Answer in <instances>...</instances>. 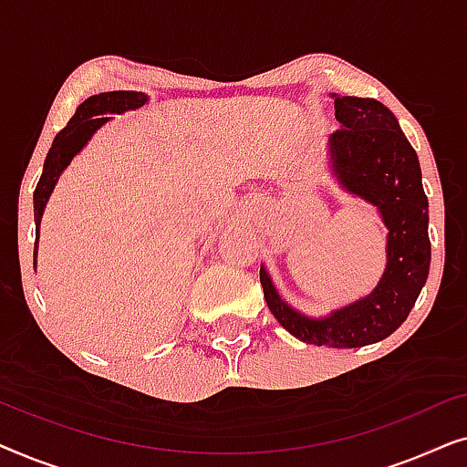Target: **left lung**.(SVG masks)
Returning a JSON list of instances; mask_svg holds the SVG:
<instances>
[{
    "mask_svg": "<svg viewBox=\"0 0 467 467\" xmlns=\"http://www.w3.org/2000/svg\"><path fill=\"white\" fill-rule=\"evenodd\" d=\"M340 130L327 140L329 170L348 195L372 203L387 227V265L368 296L308 317L280 296L261 265V286L276 321L306 344L359 348L393 334L410 315L430 274L431 244L427 235V203L414 149L380 101L331 93Z\"/></svg>",
    "mask_w": 467,
    "mask_h": 467,
    "instance_id": "obj_1",
    "label": "left lung"
}]
</instances>
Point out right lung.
Returning <instances> with one entry per match:
<instances>
[{"instance_id": "add662e5", "label": "right lung", "mask_w": 467, "mask_h": 467, "mask_svg": "<svg viewBox=\"0 0 467 467\" xmlns=\"http://www.w3.org/2000/svg\"><path fill=\"white\" fill-rule=\"evenodd\" d=\"M144 104H149V95L142 91H108L99 95H91L76 108V114L69 119V123L57 133L50 146L44 170L34 193V219H36V253L34 265L37 264V238H40V223L44 208L50 200L57 181L63 174V170L72 163V159L88 144L93 133L104 127L108 120H112V114H123L130 110H138Z\"/></svg>"}]
</instances>
